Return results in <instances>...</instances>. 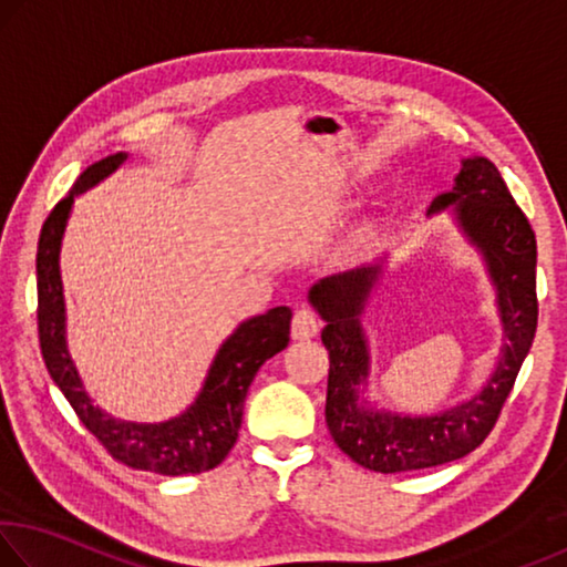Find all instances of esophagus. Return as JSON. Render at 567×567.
I'll use <instances>...</instances> for the list:
<instances>
[{
    "label": "esophagus",
    "instance_id": "34e87169",
    "mask_svg": "<svg viewBox=\"0 0 567 567\" xmlns=\"http://www.w3.org/2000/svg\"><path fill=\"white\" fill-rule=\"evenodd\" d=\"M320 330V318L312 307H297L292 315V338L295 340H310Z\"/></svg>",
    "mask_w": 567,
    "mask_h": 567
}]
</instances>
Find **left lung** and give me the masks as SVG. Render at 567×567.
<instances>
[{
    "instance_id": "obj_1",
    "label": "left lung",
    "mask_w": 567,
    "mask_h": 567,
    "mask_svg": "<svg viewBox=\"0 0 567 567\" xmlns=\"http://www.w3.org/2000/svg\"><path fill=\"white\" fill-rule=\"evenodd\" d=\"M450 205H457L460 227L470 243L483 249L505 328V350L493 380L465 405L435 417H398L360 410L354 385L368 378V350L358 315L378 267L328 277L310 292L324 320L322 344L330 354L324 400L328 430L344 455L375 473L392 475L445 465L483 445L501 417L535 338V233L491 159H465L453 192L435 197L430 213Z\"/></svg>"
}]
</instances>
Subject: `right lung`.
I'll list each match as a JSON object with an SVG mask.
<instances>
[{
	"instance_id": "obj_1",
	"label": "right lung",
	"mask_w": 567,
	"mask_h": 567,
	"mask_svg": "<svg viewBox=\"0 0 567 567\" xmlns=\"http://www.w3.org/2000/svg\"><path fill=\"white\" fill-rule=\"evenodd\" d=\"M122 162L124 155L120 152L84 169L74 187L44 219L40 247H37V330H40L42 358L54 385L70 400L82 425L117 463L157 475L207 473L235 447L249 382L255 380L262 362L287 348L292 312L290 307H275L267 315L239 324V330L217 352L203 395L185 415L162 425H134V422L112 420L94 408L84 395L64 344L60 243L76 192L107 177Z\"/></svg>"
}]
</instances>
